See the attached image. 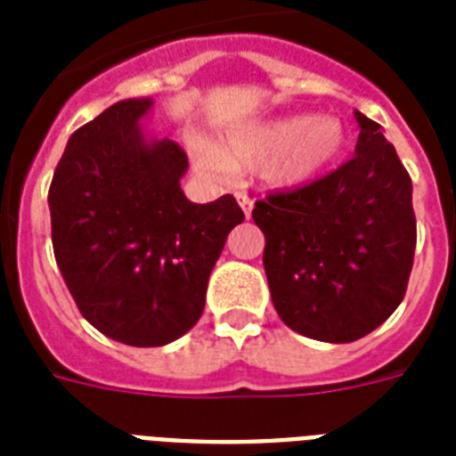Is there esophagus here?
Segmentation results:
<instances>
[{
	"label": "esophagus",
	"mask_w": 456,
	"mask_h": 456,
	"mask_svg": "<svg viewBox=\"0 0 456 456\" xmlns=\"http://www.w3.org/2000/svg\"><path fill=\"white\" fill-rule=\"evenodd\" d=\"M238 204H240L245 218H250V216H252V199H250V196H248V194H238Z\"/></svg>",
	"instance_id": "esophagus-1"
}]
</instances>
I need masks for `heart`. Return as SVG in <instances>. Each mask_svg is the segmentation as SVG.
Wrapping results in <instances>:
<instances>
[{
    "mask_svg": "<svg viewBox=\"0 0 456 456\" xmlns=\"http://www.w3.org/2000/svg\"><path fill=\"white\" fill-rule=\"evenodd\" d=\"M347 145V133L335 116H281L225 133L218 148L194 145L196 165L216 175L231 167H260L265 184L304 187L330 169Z\"/></svg>",
    "mask_w": 456,
    "mask_h": 456,
    "instance_id": "heart-1",
    "label": "heart"
}]
</instances>
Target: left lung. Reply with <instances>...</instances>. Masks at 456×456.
Wrapping results in <instances>:
<instances>
[{
  "label": "left lung",
  "instance_id": "1",
  "mask_svg": "<svg viewBox=\"0 0 456 456\" xmlns=\"http://www.w3.org/2000/svg\"><path fill=\"white\" fill-rule=\"evenodd\" d=\"M354 158L255 201L279 318L323 342L369 335L403 301L413 269V184L381 126L360 111Z\"/></svg>",
  "mask_w": 456,
  "mask_h": 456
}]
</instances>
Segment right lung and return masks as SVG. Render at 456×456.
Listing matches in <instances>:
<instances>
[{
  "mask_svg": "<svg viewBox=\"0 0 456 456\" xmlns=\"http://www.w3.org/2000/svg\"><path fill=\"white\" fill-rule=\"evenodd\" d=\"M151 106L126 99L72 133L48 191L53 252L79 314L133 347L194 328L225 238L245 221L231 194L184 196L187 152L138 126Z\"/></svg>",
  "mask_w": 456,
  "mask_h": 456,
  "instance_id": "add662e5",
  "label": "right lung"
}]
</instances>
